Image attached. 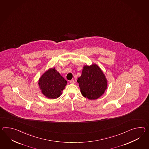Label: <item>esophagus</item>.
I'll use <instances>...</instances> for the list:
<instances>
[{"mask_svg":"<svg viewBox=\"0 0 149 149\" xmlns=\"http://www.w3.org/2000/svg\"><path fill=\"white\" fill-rule=\"evenodd\" d=\"M69 82H70V84H74L75 83V80H70Z\"/></svg>","mask_w":149,"mask_h":149,"instance_id":"1","label":"esophagus"}]
</instances>
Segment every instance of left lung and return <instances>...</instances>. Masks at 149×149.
I'll return each mask as SVG.
<instances>
[{"label":"left lung","instance_id":"8db88e82","mask_svg":"<svg viewBox=\"0 0 149 149\" xmlns=\"http://www.w3.org/2000/svg\"><path fill=\"white\" fill-rule=\"evenodd\" d=\"M81 92L89 100L99 98L104 94L107 81L101 69L96 65H84L81 76L77 79Z\"/></svg>","mask_w":149,"mask_h":149}]
</instances>
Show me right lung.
<instances>
[{
	"instance_id": "right-lung-1",
	"label": "right lung",
	"mask_w": 149,
	"mask_h": 149,
	"mask_svg": "<svg viewBox=\"0 0 149 149\" xmlns=\"http://www.w3.org/2000/svg\"><path fill=\"white\" fill-rule=\"evenodd\" d=\"M39 85L42 94L49 98H56L65 89L67 81L55 68L49 69L41 77Z\"/></svg>"
}]
</instances>
